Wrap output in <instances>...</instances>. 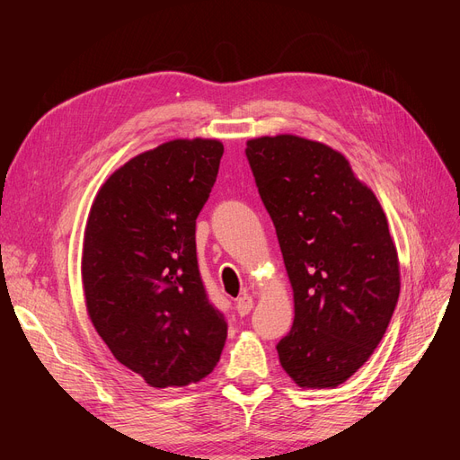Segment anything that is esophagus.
<instances>
[{
	"instance_id": "esophagus-1",
	"label": "esophagus",
	"mask_w": 460,
	"mask_h": 460,
	"mask_svg": "<svg viewBox=\"0 0 460 460\" xmlns=\"http://www.w3.org/2000/svg\"><path fill=\"white\" fill-rule=\"evenodd\" d=\"M252 309H253V299L249 297L247 294H243L242 297L235 299V311H238L240 316L249 314V311H252Z\"/></svg>"
}]
</instances>
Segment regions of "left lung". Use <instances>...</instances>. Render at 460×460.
I'll list each match as a JSON object with an SVG mask.
<instances>
[{"instance_id":"1","label":"left lung","mask_w":460,"mask_h":460,"mask_svg":"<svg viewBox=\"0 0 460 460\" xmlns=\"http://www.w3.org/2000/svg\"><path fill=\"white\" fill-rule=\"evenodd\" d=\"M245 155L294 289L280 365L303 389L338 387L370 358L399 299L385 213L343 153L323 142L261 136Z\"/></svg>"}]
</instances>
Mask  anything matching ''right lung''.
Here are the masks:
<instances>
[{
    "mask_svg": "<svg viewBox=\"0 0 460 460\" xmlns=\"http://www.w3.org/2000/svg\"><path fill=\"white\" fill-rule=\"evenodd\" d=\"M225 146L164 142L124 163L92 203L82 288L95 332L151 387L198 384L217 367L226 320L198 269L196 218Z\"/></svg>",
    "mask_w": 460,
    "mask_h": 460,
    "instance_id": "right-lung-1",
    "label": "right lung"
}]
</instances>
